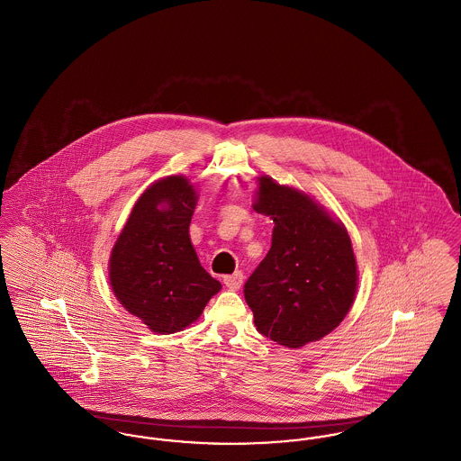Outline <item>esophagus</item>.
I'll list each match as a JSON object with an SVG mask.
<instances>
[{
	"label": "esophagus",
	"mask_w": 461,
	"mask_h": 461,
	"mask_svg": "<svg viewBox=\"0 0 461 461\" xmlns=\"http://www.w3.org/2000/svg\"><path fill=\"white\" fill-rule=\"evenodd\" d=\"M222 282H224V285L228 286L230 290H239L241 284H243V275H241L240 271H237V273H233V275H226V276L222 278Z\"/></svg>",
	"instance_id": "obj_1"
}]
</instances>
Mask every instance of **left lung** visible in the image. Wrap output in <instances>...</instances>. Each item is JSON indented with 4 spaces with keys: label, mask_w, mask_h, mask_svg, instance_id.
<instances>
[{
    "label": "left lung",
    "mask_w": 461,
    "mask_h": 461,
    "mask_svg": "<svg viewBox=\"0 0 461 461\" xmlns=\"http://www.w3.org/2000/svg\"><path fill=\"white\" fill-rule=\"evenodd\" d=\"M254 209L275 228L271 249L243 285L254 323L290 349L337 329L356 299L357 266L346 226L304 192L261 176Z\"/></svg>",
    "instance_id": "left-lung-1"
}]
</instances>
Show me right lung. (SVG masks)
<instances>
[{
    "instance_id": "1",
    "label": "right lung",
    "mask_w": 461,
    "mask_h": 461,
    "mask_svg": "<svg viewBox=\"0 0 461 461\" xmlns=\"http://www.w3.org/2000/svg\"><path fill=\"white\" fill-rule=\"evenodd\" d=\"M197 198L185 176L155 181L134 203L110 254L117 301L155 333L186 329L221 290L190 240Z\"/></svg>"
}]
</instances>
